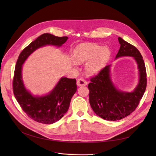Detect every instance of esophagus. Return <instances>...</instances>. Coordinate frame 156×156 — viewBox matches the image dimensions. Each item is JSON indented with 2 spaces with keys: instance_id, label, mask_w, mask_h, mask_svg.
<instances>
[{
  "instance_id": "esophagus-1",
  "label": "esophagus",
  "mask_w": 156,
  "mask_h": 156,
  "mask_svg": "<svg viewBox=\"0 0 156 156\" xmlns=\"http://www.w3.org/2000/svg\"><path fill=\"white\" fill-rule=\"evenodd\" d=\"M77 84L79 87L81 86H85L87 84V81L84 79H79L77 81Z\"/></svg>"
}]
</instances>
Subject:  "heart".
Instances as JSON below:
<instances>
[{
    "label": "heart",
    "mask_w": 156,
    "mask_h": 156,
    "mask_svg": "<svg viewBox=\"0 0 156 156\" xmlns=\"http://www.w3.org/2000/svg\"><path fill=\"white\" fill-rule=\"evenodd\" d=\"M110 56V51L106 48H101L97 44H87L78 45L73 50V57L76 62H87L85 69L87 73L94 75L104 67Z\"/></svg>",
    "instance_id": "b5f03b06"
}]
</instances>
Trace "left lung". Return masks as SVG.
<instances>
[{
  "instance_id": "left-lung-1",
  "label": "left lung",
  "mask_w": 156,
  "mask_h": 156,
  "mask_svg": "<svg viewBox=\"0 0 156 156\" xmlns=\"http://www.w3.org/2000/svg\"><path fill=\"white\" fill-rule=\"evenodd\" d=\"M120 49L116 58L133 56L138 65L139 82L132 92H122L113 84L110 76V65L101 69L91 77L88 85L89 102L94 112L106 120H119L129 115L139 105L147 83L146 67L143 56L135 46L119 37Z\"/></svg>"
}]
</instances>
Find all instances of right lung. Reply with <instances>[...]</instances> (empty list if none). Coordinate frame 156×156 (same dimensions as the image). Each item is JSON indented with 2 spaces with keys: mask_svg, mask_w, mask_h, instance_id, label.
Segmentation results:
<instances>
[{
  "mask_svg": "<svg viewBox=\"0 0 156 156\" xmlns=\"http://www.w3.org/2000/svg\"><path fill=\"white\" fill-rule=\"evenodd\" d=\"M67 36L58 37L45 33L23 49L17 60L13 79L15 98L27 115L39 123L51 124L58 121L68 110L71 99L77 91L76 79L62 77L48 95L34 96L23 84L22 65L32 53L46 45L61 46L67 41Z\"/></svg>",
  "mask_w": 156,
  "mask_h": 156,
  "instance_id": "obj_1",
  "label": "right lung"
}]
</instances>
